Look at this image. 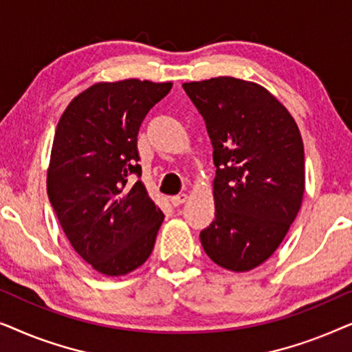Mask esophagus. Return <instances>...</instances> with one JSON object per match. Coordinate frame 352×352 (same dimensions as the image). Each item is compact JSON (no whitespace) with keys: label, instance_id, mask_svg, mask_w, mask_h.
<instances>
[{"label":"esophagus","instance_id":"obj_1","mask_svg":"<svg viewBox=\"0 0 352 352\" xmlns=\"http://www.w3.org/2000/svg\"><path fill=\"white\" fill-rule=\"evenodd\" d=\"M186 200H187V194H179V195H175L170 199L173 206H181Z\"/></svg>","mask_w":352,"mask_h":352}]
</instances>
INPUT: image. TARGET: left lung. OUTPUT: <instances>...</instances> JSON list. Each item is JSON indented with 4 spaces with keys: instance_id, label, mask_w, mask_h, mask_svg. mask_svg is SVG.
<instances>
[{
    "instance_id": "obj_1",
    "label": "left lung",
    "mask_w": 352,
    "mask_h": 352,
    "mask_svg": "<svg viewBox=\"0 0 352 352\" xmlns=\"http://www.w3.org/2000/svg\"><path fill=\"white\" fill-rule=\"evenodd\" d=\"M182 88L213 146L214 219L205 253L234 272L252 271L278 248L301 208L305 147L290 112L253 81L218 76Z\"/></svg>"
}]
</instances>
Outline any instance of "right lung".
<instances>
[{
  "mask_svg": "<svg viewBox=\"0 0 352 352\" xmlns=\"http://www.w3.org/2000/svg\"><path fill=\"white\" fill-rule=\"evenodd\" d=\"M173 83H96L62 113L47 168V197L72 247L96 271L118 277L151 256L163 213L138 165V133Z\"/></svg>",
  "mask_w": 352,
  "mask_h": 352,
  "instance_id": "right-lung-1",
  "label": "right lung"
}]
</instances>
